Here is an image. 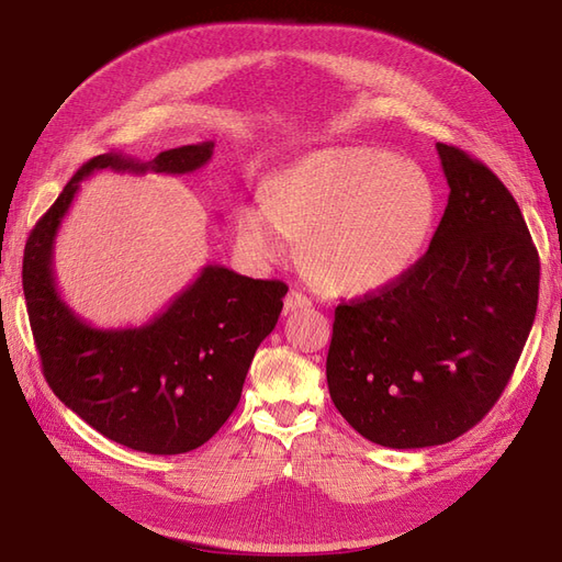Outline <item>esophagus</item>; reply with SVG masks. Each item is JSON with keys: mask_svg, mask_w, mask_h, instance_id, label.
Instances as JSON below:
<instances>
[{"mask_svg": "<svg viewBox=\"0 0 562 562\" xmlns=\"http://www.w3.org/2000/svg\"><path fill=\"white\" fill-rule=\"evenodd\" d=\"M307 307H312V300L300 291H291L283 300V314H293L297 310H307Z\"/></svg>", "mask_w": 562, "mask_h": 562, "instance_id": "esophagus-1", "label": "esophagus"}]
</instances>
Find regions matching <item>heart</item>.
Wrapping results in <instances>:
<instances>
[{"mask_svg":"<svg viewBox=\"0 0 562 562\" xmlns=\"http://www.w3.org/2000/svg\"><path fill=\"white\" fill-rule=\"evenodd\" d=\"M267 209L236 213L239 246L252 260L300 244L307 277L323 293L368 295L415 265L436 217V192L415 164L375 147H328L267 184Z\"/></svg>","mask_w":562,"mask_h":562,"instance_id":"heart-1","label":"heart"}]
</instances>
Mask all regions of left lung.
<instances>
[{"label": "left lung", "mask_w": 562, "mask_h": 562, "mask_svg": "<svg viewBox=\"0 0 562 562\" xmlns=\"http://www.w3.org/2000/svg\"><path fill=\"white\" fill-rule=\"evenodd\" d=\"M450 187L429 250L380 293L335 310L330 398L372 443L443 446L514 375L539 300V255L516 199L464 149L438 143Z\"/></svg>", "instance_id": "left-lung-1"}]
</instances>
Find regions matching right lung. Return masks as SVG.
Listing matches in <instances>:
<instances>
[{
	"mask_svg": "<svg viewBox=\"0 0 562 562\" xmlns=\"http://www.w3.org/2000/svg\"><path fill=\"white\" fill-rule=\"evenodd\" d=\"M213 143L166 149L151 161L108 151L83 164L35 229L23 293L42 370L54 394L105 438L149 454L190 452L239 405L246 372L274 330L288 285L206 265L168 307L138 328H93L63 302L54 244L79 182L95 171L192 173Z\"/></svg>",
	"mask_w": 562,
	"mask_h": 562,
	"instance_id": "obj_1",
	"label": "right lung"
}]
</instances>
